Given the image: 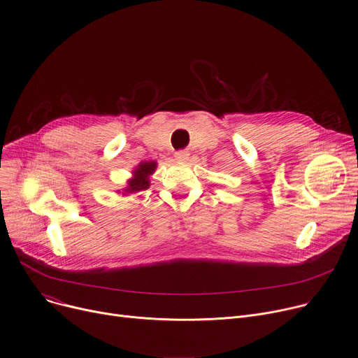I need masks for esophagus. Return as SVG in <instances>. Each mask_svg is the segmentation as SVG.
<instances>
[{"mask_svg":"<svg viewBox=\"0 0 358 358\" xmlns=\"http://www.w3.org/2000/svg\"><path fill=\"white\" fill-rule=\"evenodd\" d=\"M174 157H176V159H178V161H185V159L188 158V151H185V150L176 151Z\"/></svg>","mask_w":358,"mask_h":358,"instance_id":"esophagus-1","label":"esophagus"}]
</instances>
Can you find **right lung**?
<instances>
[{
    "label": "right lung",
    "mask_w": 358,
    "mask_h": 358,
    "mask_svg": "<svg viewBox=\"0 0 358 358\" xmlns=\"http://www.w3.org/2000/svg\"><path fill=\"white\" fill-rule=\"evenodd\" d=\"M157 167L155 161H148V162H141L138 169L134 173V178L128 181V187L125 188L127 192H136V191H143L150 187V180L148 177L154 173Z\"/></svg>",
    "instance_id": "right-lung-1"
}]
</instances>
